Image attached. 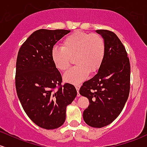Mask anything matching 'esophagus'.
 Masks as SVG:
<instances>
[{
	"label": "esophagus",
	"mask_w": 147,
	"mask_h": 147,
	"mask_svg": "<svg viewBox=\"0 0 147 147\" xmlns=\"http://www.w3.org/2000/svg\"><path fill=\"white\" fill-rule=\"evenodd\" d=\"M75 88H76L77 93H77V96H80V93H79V90H80V85H76V86H75Z\"/></svg>",
	"instance_id": "34e87169"
}]
</instances>
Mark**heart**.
I'll use <instances>...</instances> for the list:
<instances>
[{
    "label": "heart",
    "instance_id": "1",
    "mask_svg": "<svg viewBox=\"0 0 147 147\" xmlns=\"http://www.w3.org/2000/svg\"><path fill=\"white\" fill-rule=\"evenodd\" d=\"M105 55V42L96 33L75 31L65 37L61 47L53 48L51 60L57 70H67L74 59L77 65L64 74L65 82L78 84L88 77L90 72H96L102 65Z\"/></svg>",
    "mask_w": 147,
    "mask_h": 147
}]
</instances>
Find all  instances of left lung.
I'll use <instances>...</instances> for the list:
<instances>
[{
  "label": "left lung",
  "instance_id": "8db88e82",
  "mask_svg": "<svg viewBox=\"0 0 147 147\" xmlns=\"http://www.w3.org/2000/svg\"><path fill=\"white\" fill-rule=\"evenodd\" d=\"M96 32L105 42V55L98 73L84 82L80 93L89 100L83 119L93 128L114 121L123 110L130 92V65L125 47L117 35L108 30Z\"/></svg>",
  "mask_w": 147,
  "mask_h": 147
}]
</instances>
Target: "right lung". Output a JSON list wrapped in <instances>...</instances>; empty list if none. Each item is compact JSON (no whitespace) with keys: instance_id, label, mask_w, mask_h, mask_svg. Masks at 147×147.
I'll use <instances>...</instances> for the list:
<instances>
[{"instance_id":"add662e5","label":"right lung","mask_w":147,"mask_h":147,"mask_svg":"<svg viewBox=\"0 0 147 147\" xmlns=\"http://www.w3.org/2000/svg\"><path fill=\"white\" fill-rule=\"evenodd\" d=\"M70 32L36 30L23 43L17 55L15 86L19 101L29 118L47 130L63 124L66 107L77 94L72 84L61 85L62 77L51 60L54 45Z\"/></svg>"}]
</instances>
